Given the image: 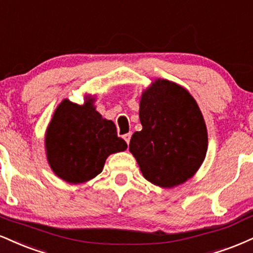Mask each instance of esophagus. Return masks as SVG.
I'll list each match as a JSON object with an SVG mask.
<instances>
[{
  "label": "esophagus",
  "instance_id": "esophagus-1",
  "mask_svg": "<svg viewBox=\"0 0 253 253\" xmlns=\"http://www.w3.org/2000/svg\"><path fill=\"white\" fill-rule=\"evenodd\" d=\"M130 136H132V134H130V133H127V134H125V135H124L125 141H126L127 144H129V141H130Z\"/></svg>",
  "mask_w": 253,
  "mask_h": 253
}]
</instances>
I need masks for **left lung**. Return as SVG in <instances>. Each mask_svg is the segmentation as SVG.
<instances>
[{
    "mask_svg": "<svg viewBox=\"0 0 253 253\" xmlns=\"http://www.w3.org/2000/svg\"><path fill=\"white\" fill-rule=\"evenodd\" d=\"M139 118L142 129L132 135L129 151L145 179L169 188L192 178L208 151V129L193 96L158 79L142 93Z\"/></svg>",
    "mask_w": 253,
    "mask_h": 253,
    "instance_id": "8db88e82",
    "label": "left lung"
}]
</instances>
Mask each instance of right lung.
I'll list each match as a JSON object with an SVG mask.
<instances>
[{"instance_id": "1", "label": "right lung", "mask_w": 253, "mask_h": 253, "mask_svg": "<svg viewBox=\"0 0 253 253\" xmlns=\"http://www.w3.org/2000/svg\"><path fill=\"white\" fill-rule=\"evenodd\" d=\"M86 97L84 105L65 99L45 132V151L54 173L69 182H86L102 172L109 154L127 148L112 120H106Z\"/></svg>"}]
</instances>
